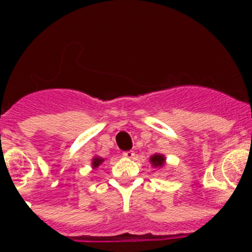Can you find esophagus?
<instances>
[{
  "mask_svg": "<svg viewBox=\"0 0 252 252\" xmlns=\"http://www.w3.org/2000/svg\"><path fill=\"white\" fill-rule=\"evenodd\" d=\"M123 156L126 157V158H134V156H135V152L134 151H124L123 152Z\"/></svg>",
  "mask_w": 252,
  "mask_h": 252,
  "instance_id": "esophagus-1",
  "label": "esophagus"
}]
</instances>
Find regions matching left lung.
Returning <instances> with one entry per match:
<instances>
[{
    "label": "left lung",
    "instance_id": "obj_1",
    "mask_svg": "<svg viewBox=\"0 0 252 252\" xmlns=\"http://www.w3.org/2000/svg\"><path fill=\"white\" fill-rule=\"evenodd\" d=\"M150 162H151V164L154 166V168H162L164 162H166V158H164L163 155L155 154L154 156L150 157Z\"/></svg>",
    "mask_w": 252,
    "mask_h": 252
}]
</instances>
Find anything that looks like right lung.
Here are the masks:
<instances>
[{"instance_id":"right-lung-1","label":"right lung","mask_w":252,"mask_h":252,"mask_svg":"<svg viewBox=\"0 0 252 252\" xmlns=\"http://www.w3.org/2000/svg\"><path fill=\"white\" fill-rule=\"evenodd\" d=\"M103 161H105V159L101 158V157H97V156L94 157V158H93V168H94V169L97 168V167L100 166V164L102 163Z\"/></svg>"}]
</instances>
